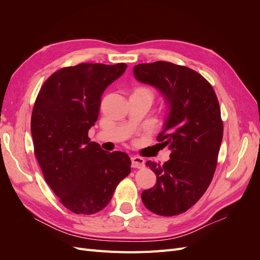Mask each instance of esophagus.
Here are the masks:
<instances>
[{"label": "esophagus", "mask_w": 260, "mask_h": 260, "mask_svg": "<svg viewBox=\"0 0 260 260\" xmlns=\"http://www.w3.org/2000/svg\"><path fill=\"white\" fill-rule=\"evenodd\" d=\"M133 168H143L145 166V160L140 156H133L131 158Z\"/></svg>", "instance_id": "obj_1"}]
</instances>
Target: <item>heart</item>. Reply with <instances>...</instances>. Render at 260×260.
<instances>
[{"mask_svg":"<svg viewBox=\"0 0 260 260\" xmlns=\"http://www.w3.org/2000/svg\"><path fill=\"white\" fill-rule=\"evenodd\" d=\"M141 90H143V89H141Z\"/></svg>","mask_w":260,"mask_h":260,"instance_id":"b5f03b06","label":"heart"}]
</instances>
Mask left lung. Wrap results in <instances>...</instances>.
<instances>
[{"label": "left lung", "instance_id": "obj_1", "mask_svg": "<svg viewBox=\"0 0 260 260\" xmlns=\"http://www.w3.org/2000/svg\"><path fill=\"white\" fill-rule=\"evenodd\" d=\"M133 74L166 102V121L157 141L171 151L162 165L146 161L157 181L141 199L156 215L182 214L206 192L215 174L223 136L218 99L205 78L185 66L158 60L135 66Z\"/></svg>", "mask_w": 260, "mask_h": 260}]
</instances>
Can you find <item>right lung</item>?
I'll return each mask as SVG.
<instances>
[{
  "instance_id": "obj_1",
  "label": "right lung",
  "mask_w": 260,
  "mask_h": 260,
  "mask_svg": "<svg viewBox=\"0 0 260 260\" xmlns=\"http://www.w3.org/2000/svg\"><path fill=\"white\" fill-rule=\"evenodd\" d=\"M127 65L83 64L57 70L44 82L31 115L35 155L46 183L75 214L92 215L111 202L131 171L130 157L91 142L101 98Z\"/></svg>"
}]
</instances>
